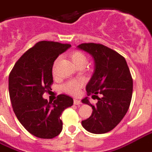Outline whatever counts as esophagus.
<instances>
[{"instance_id":"34e87169","label":"esophagus","mask_w":152,"mask_h":152,"mask_svg":"<svg viewBox=\"0 0 152 152\" xmlns=\"http://www.w3.org/2000/svg\"><path fill=\"white\" fill-rule=\"evenodd\" d=\"M74 103H75V105H78V106H79V105L82 104V102H81L80 100H78V99H74Z\"/></svg>"}]
</instances>
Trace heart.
Masks as SVG:
<instances>
[{
	"instance_id": "1",
	"label": "heart",
	"mask_w": 152,
	"mask_h": 152,
	"mask_svg": "<svg viewBox=\"0 0 152 152\" xmlns=\"http://www.w3.org/2000/svg\"><path fill=\"white\" fill-rule=\"evenodd\" d=\"M70 59L72 62L74 63L75 66L84 65L86 63V56L81 52L75 51L70 54ZM81 83L77 82H69L62 86V90L65 92L69 94H76L78 92L79 87H80Z\"/></svg>"
}]
</instances>
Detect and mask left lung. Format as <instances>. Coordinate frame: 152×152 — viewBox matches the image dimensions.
Listing matches in <instances>:
<instances>
[{"mask_svg": "<svg viewBox=\"0 0 152 152\" xmlns=\"http://www.w3.org/2000/svg\"><path fill=\"white\" fill-rule=\"evenodd\" d=\"M77 47L93 58L94 73L86 89L88 96L98 99L95 106L91 104L88 97L82 100L93 109L82 125L91 133H107L120 123L130 107L133 91L130 69L123 56L105 45L83 43Z\"/></svg>", "mask_w": 152, "mask_h": 152, "instance_id": "8db88e82", "label": "left lung"}]
</instances>
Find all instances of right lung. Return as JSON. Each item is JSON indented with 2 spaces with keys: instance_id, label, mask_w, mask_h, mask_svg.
<instances>
[{
  "instance_id": "1",
  "label": "right lung",
  "mask_w": 152,
  "mask_h": 152,
  "mask_svg": "<svg viewBox=\"0 0 152 152\" xmlns=\"http://www.w3.org/2000/svg\"><path fill=\"white\" fill-rule=\"evenodd\" d=\"M71 45L42 41L20 57L9 77L12 109L21 125L41 139H53L62 130L61 113L74 100L60 94L53 102L43 99L53 83L52 68L56 58Z\"/></svg>"
}]
</instances>
